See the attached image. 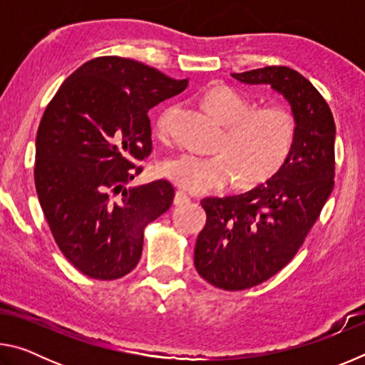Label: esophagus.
I'll return each instance as SVG.
<instances>
[{"label": "esophagus", "instance_id": "esophagus-1", "mask_svg": "<svg viewBox=\"0 0 365 365\" xmlns=\"http://www.w3.org/2000/svg\"><path fill=\"white\" fill-rule=\"evenodd\" d=\"M188 201H191V197L185 193V191H182V190L175 191V197H174L175 205H183V202H188Z\"/></svg>", "mask_w": 365, "mask_h": 365}]
</instances>
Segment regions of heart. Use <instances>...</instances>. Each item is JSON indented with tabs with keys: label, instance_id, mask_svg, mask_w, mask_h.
Returning a JSON list of instances; mask_svg holds the SVG:
<instances>
[{
	"label": "heart",
	"instance_id": "heart-1",
	"mask_svg": "<svg viewBox=\"0 0 365 365\" xmlns=\"http://www.w3.org/2000/svg\"><path fill=\"white\" fill-rule=\"evenodd\" d=\"M209 114L225 125L215 148L217 154L183 153L165 159L160 174L190 193L224 190L235 178L250 187L267 182L292 156L296 143V119L279 104L256 108V101L230 85H215L202 98ZM170 110L159 117L158 132L169 130Z\"/></svg>",
	"mask_w": 365,
	"mask_h": 365
}]
</instances>
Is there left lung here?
Returning <instances> with one entry per match:
<instances>
[{
  "instance_id": "obj_1",
  "label": "left lung",
  "mask_w": 365,
  "mask_h": 365,
  "mask_svg": "<svg viewBox=\"0 0 365 365\" xmlns=\"http://www.w3.org/2000/svg\"><path fill=\"white\" fill-rule=\"evenodd\" d=\"M269 83L292 104L296 143L277 174L248 193L205 197L195 267L215 288L240 292L269 280L296 256L335 185V120L325 98L285 66L232 73Z\"/></svg>"
}]
</instances>
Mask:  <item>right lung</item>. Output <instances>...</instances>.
Instances as JSON below:
<instances>
[{"label":"right lung","mask_w":365,"mask_h":365,"mask_svg":"<svg viewBox=\"0 0 365 365\" xmlns=\"http://www.w3.org/2000/svg\"><path fill=\"white\" fill-rule=\"evenodd\" d=\"M138 61L80 66L48 103L36 132L35 188L58 248L95 280L137 267L150 222L170 207L168 180L125 188L153 151L148 113L187 88Z\"/></svg>","instance_id":"1"}]
</instances>
